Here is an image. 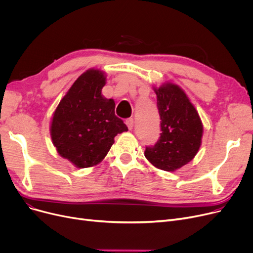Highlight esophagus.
Masks as SVG:
<instances>
[{"mask_svg": "<svg viewBox=\"0 0 253 253\" xmlns=\"http://www.w3.org/2000/svg\"><path fill=\"white\" fill-rule=\"evenodd\" d=\"M125 123H126V125H127V127H128L129 130L133 129V126H134V120H133V119H132V118L127 119Z\"/></svg>", "mask_w": 253, "mask_h": 253, "instance_id": "34e87169", "label": "esophagus"}]
</instances>
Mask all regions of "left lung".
<instances>
[{
  "label": "left lung",
  "mask_w": 253,
  "mask_h": 253,
  "mask_svg": "<svg viewBox=\"0 0 253 253\" xmlns=\"http://www.w3.org/2000/svg\"><path fill=\"white\" fill-rule=\"evenodd\" d=\"M161 119L158 141L147 147L144 156L157 168L174 171L188 164L201 145L203 126L187 94L171 83L156 89Z\"/></svg>",
  "instance_id": "1"
}]
</instances>
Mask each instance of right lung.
Returning a JSON list of instances; mask_svg holds the SVG:
<instances>
[{
    "mask_svg": "<svg viewBox=\"0 0 253 253\" xmlns=\"http://www.w3.org/2000/svg\"><path fill=\"white\" fill-rule=\"evenodd\" d=\"M105 76L89 70L80 76L53 115L51 138L58 154L78 168L98 164L117 134L128 128L115 115V101L101 95Z\"/></svg>",
    "mask_w": 253,
    "mask_h": 253,
    "instance_id": "add662e5",
    "label": "right lung"
}]
</instances>
